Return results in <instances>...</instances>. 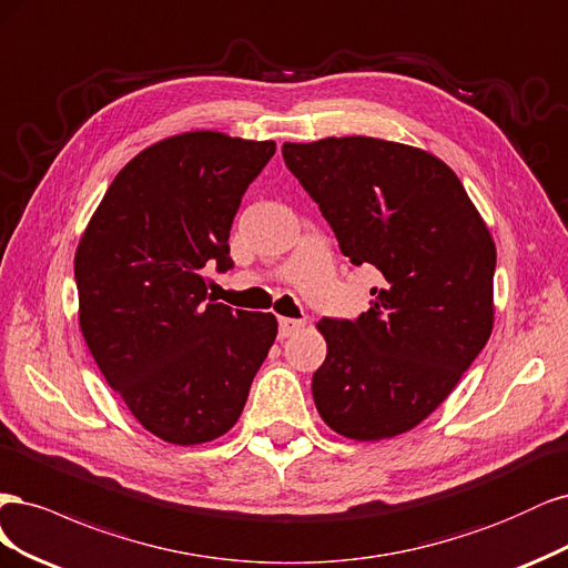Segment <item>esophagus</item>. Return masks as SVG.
<instances>
[{
	"label": "esophagus",
	"instance_id": "obj_1",
	"mask_svg": "<svg viewBox=\"0 0 568 568\" xmlns=\"http://www.w3.org/2000/svg\"><path fill=\"white\" fill-rule=\"evenodd\" d=\"M302 327H304V321L281 318V321H278V335H281V337H290V335H295L297 331H302Z\"/></svg>",
	"mask_w": 568,
	"mask_h": 568
}]
</instances>
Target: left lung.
Instances as JSON below:
<instances>
[{
	"label": "left lung",
	"mask_w": 568,
	"mask_h": 568,
	"mask_svg": "<svg viewBox=\"0 0 568 568\" xmlns=\"http://www.w3.org/2000/svg\"><path fill=\"white\" fill-rule=\"evenodd\" d=\"M354 266L382 273L356 321L316 323L327 354L311 392L323 423L382 442L423 423L493 333L496 243L460 179L408 143L331 136L283 143Z\"/></svg>",
	"instance_id": "left-lung-1"
}]
</instances>
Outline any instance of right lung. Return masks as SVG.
Returning <instances> with one entry per match:
<instances>
[{
    "label": "right lung",
    "instance_id": "1",
    "mask_svg": "<svg viewBox=\"0 0 568 568\" xmlns=\"http://www.w3.org/2000/svg\"><path fill=\"white\" fill-rule=\"evenodd\" d=\"M273 141L197 130L134 155L75 252L78 321L101 375L174 446L224 436L241 417L278 321L207 302L205 268H231L229 233Z\"/></svg>",
    "mask_w": 568,
    "mask_h": 568
}]
</instances>
